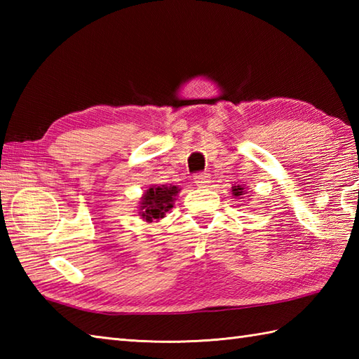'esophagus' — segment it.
<instances>
[{
    "instance_id": "esophagus-1",
    "label": "esophagus",
    "mask_w": 359,
    "mask_h": 359,
    "mask_svg": "<svg viewBox=\"0 0 359 359\" xmlns=\"http://www.w3.org/2000/svg\"><path fill=\"white\" fill-rule=\"evenodd\" d=\"M210 182H211L210 174H207V172H197V174H194V184L197 187L205 188V187L210 185Z\"/></svg>"
}]
</instances>
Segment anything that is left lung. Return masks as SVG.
I'll use <instances>...</instances> for the list:
<instances>
[{"mask_svg": "<svg viewBox=\"0 0 359 359\" xmlns=\"http://www.w3.org/2000/svg\"><path fill=\"white\" fill-rule=\"evenodd\" d=\"M247 193V189L243 188L242 185H236V187H231V194L234 196V197H241V196H243Z\"/></svg>", "mask_w": 359, "mask_h": 359, "instance_id": "obj_1", "label": "left lung"}]
</instances>
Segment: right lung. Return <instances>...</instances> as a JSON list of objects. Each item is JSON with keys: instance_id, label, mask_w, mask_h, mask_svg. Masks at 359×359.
Here are the masks:
<instances>
[{"instance_id": "1", "label": "right lung", "mask_w": 359, "mask_h": 359, "mask_svg": "<svg viewBox=\"0 0 359 359\" xmlns=\"http://www.w3.org/2000/svg\"><path fill=\"white\" fill-rule=\"evenodd\" d=\"M179 191V187L175 185L151 187L142 197L139 215L143 220H147V222H152V220L165 217V212L172 208L175 196H177Z\"/></svg>"}]
</instances>
